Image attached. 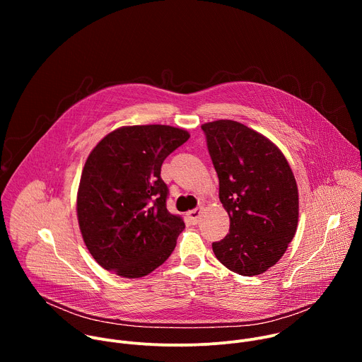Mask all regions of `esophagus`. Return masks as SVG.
I'll list each match as a JSON object with an SVG mask.
<instances>
[{
  "label": "esophagus",
  "instance_id": "1",
  "mask_svg": "<svg viewBox=\"0 0 362 362\" xmlns=\"http://www.w3.org/2000/svg\"><path fill=\"white\" fill-rule=\"evenodd\" d=\"M200 214H202V208L192 209V211H189V212H187V219H189L193 225H196V223L199 222V216H200Z\"/></svg>",
  "mask_w": 362,
  "mask_h": 362
}]
</instances>
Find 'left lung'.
<instances>
[{
	"instance_id": "1",
	"label": "left lung",
	"mask_w": 362,
	"mask_h": 362,
	"mask_svg": "<svg viewBox=\"0 0 362 362\" xmlns=\"http://www.w3.org/2000/svg\"><path fill=\"white\" fill-rule=\"evenodd\" d=\"M219 177L229 233L212 247L228 269L259 275L284 256L298 226V186L282 151L233 120L202 126Z\"/></svg>"
}]
</instances>
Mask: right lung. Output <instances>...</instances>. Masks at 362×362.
Wrapping results in <instances>:
<instances>
[{"label":"right lung","mask_w":362,"mask_h":362,"mask_svg":"<svg viewBox=\"0 0 362 362\" xmlns=\"http://www.w3.org/2000/svg\"><path fill=\"white\" fill-rule=\"evenodd\" d=\"M189 137L172 126H127L91 150L80 179L77 218L100 267L141 278L172 255L185 223L166 208L169 189L160 170Z\"/></svg>","instance_id":"obj_1"}]
</instances>
